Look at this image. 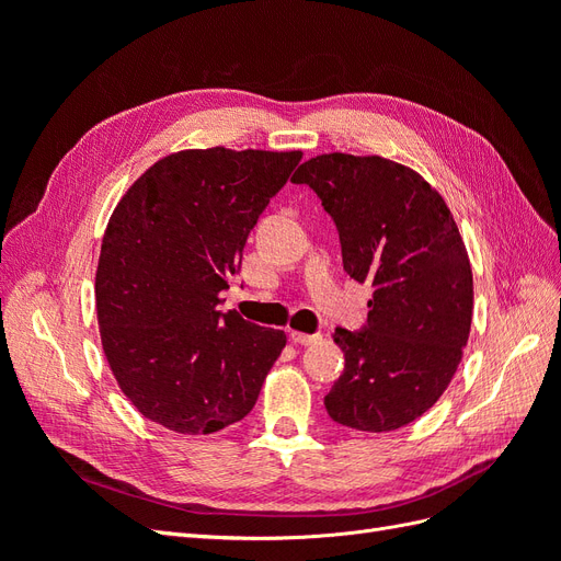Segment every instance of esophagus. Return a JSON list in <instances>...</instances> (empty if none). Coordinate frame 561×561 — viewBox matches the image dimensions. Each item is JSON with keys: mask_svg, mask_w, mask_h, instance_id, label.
Segmentation results:
<instances>
[{"mask_svg": "<svg viewBox=\"0 0 561 561\" xmlns=\"http://www.w3.org/2000/svg\"><path fill=\"white\" fill-rule=\"evenodd\" d=\"M290 339L299 346H313L320 342V334H304V332H290Z\"/></svg>", "mask_w": 561, "mask_h": 561, "instance_id": "esophagus-1", "label": "esophagus"}]
</instances>
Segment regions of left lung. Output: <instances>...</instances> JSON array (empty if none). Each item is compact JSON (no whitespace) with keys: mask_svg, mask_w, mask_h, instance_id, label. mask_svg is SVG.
<instances>
[{"mask_svg":"<svg viewBox=\"0 0 561 561\" xmlns=\"http://www.w3.org/2000/svg\"><path fill=\"white\" fill-rule=\"evenodd\" d=\"M334 219L344 271L371 285L360 330H334L344 371L325 396L332 421L386 433L445 393L470 334L472 271L454 217L412 168L322 154L297 168Z\"/></svg>","mask_w":561,"mask_h":561,"instance_id":"8db88e82","label":"left lung"}]
</instances>
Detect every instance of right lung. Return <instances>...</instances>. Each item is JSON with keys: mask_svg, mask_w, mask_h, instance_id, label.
I'll list each match as a JSON object with an SVG mask.
<instances>
[{"mask_svg": "<svg viewBox=\"0 0 561 561\" xmlns=\"http://www.w3.org/2000/svg\"><path fill=\"white\" fill-rule=\"evenodd\" d=\"M301 151L186 149L118 201L100 248L95 309L112 375L138 412L184 435L250 414L283 330L219 311L248 236Z\"/></svg>", "mask_w": 561, "mask_h": 561, "instance_id": "right-lung-1", "label": "right lung"}]
</instances>
